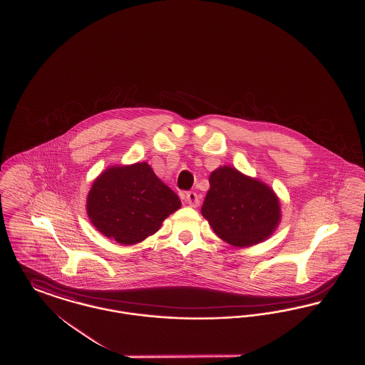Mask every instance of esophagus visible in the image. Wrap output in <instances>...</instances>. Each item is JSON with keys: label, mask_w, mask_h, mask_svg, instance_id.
Segmentation results:
<instances>
[{"label": "esophagus", "mask_w": 365, "mask_h": 365, "mask_svg": "<svg viewBox=\"0 0 365 365\" xmlns=\"http://www.w3.org/2000/svg\"><path fill=\"white\" fill-rule=\"evenodd\" d=\"M186 202L192 208H197L200 205V197L194 191H187L186 192Z\"/></svg>", "instance_id": "obj_1"}]
</instances>
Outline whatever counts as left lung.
Wrapping results in <instances>:
<instances>
[{"label":"left lung","mask_w":365,"mask_h":365,"mask_svg":"<svg viewBox=\"0 0 365 365\" xmlns=\"http://www.w3.org/2000/svg\"><path fill=\"white\" fill-rule=\"evenodd\" d=\"M202 216L225 242L246 247L268 238L278 226L280 207L267 185L231 167H220L209 176Z\"/></svg>","instance_id":"left-lung-1"}]
</instances>
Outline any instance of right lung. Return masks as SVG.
I'll return each mask as SVG.
<instances>
[{
    "label": "right lung",
    "instance_id": "obj_1",
    "mask_svg": "<svg viewBox=\"0 0 365 365\" xmlns=\"http://www.w3.org/2000/svg\"><path fill=\"white\" fill-rule=\"evenodd\" d=\"M179 208V197L146 163L106 170L94 180L87 197L91 223L122 245H134L155 234Z\"/></svg>",
    "mask_w": 365,
    "mask_h": 365
}]
</instances>
